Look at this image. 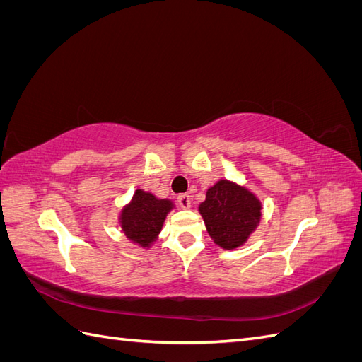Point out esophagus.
<instances>
[{
    "mask_svg": "<svg viewBox=\"0 0 362 362\" xmlns=\"http://www.w3.org/2000/svg\"><path fill=\"white\" fill-rule=\"evenodd\" d=\"M177 201L181 205V208H190V205H192V196L189 193H181V194H178Z\"/></svg>",
    "mask_w": 362,
    "mask_h": 362,
    "instance_id": "obj_1",
    "label": "esophagus"
}]
</instances>
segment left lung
I'll use <instances>...</instances> for the list:
<instances>
[{
    "mask_svg": "<svg viewBox=\"0 0 362 362\" xmlns=\"http://www.w3.org/2000/svg\"><path fill=\"white\" fill-rule=\"evenodd\" d=\"M259 210L254 196L229 181H218L206 192V199L199 206L208 234L223 249L246 242L259 222Z\"/></svg>",
    "mask_w": 362,
    "mask_h": 362,
    "instance_id": "obj_1",
    "label": "left lung"
}]
</instances>
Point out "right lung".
I'll return each instance as SVG.
<instances>
[{
	"mask_svg": "<svg viewBox=\"0 0 362 362\" xmlns=\"http://www.w3.org/2000/svg\"><path fill=\"white\" fill-rule=\"evenodd\" d=\"M170 208L169 201L157 199L151 193L137 190L122 213V228L127 237L140 246H148L160 233Z\"/></svg>",
	"mask_w": 362,
	"mask_h": 362,
	"instance_id": "obj_1",
	"label": "right lung"
}]
</instances>
